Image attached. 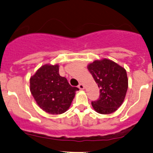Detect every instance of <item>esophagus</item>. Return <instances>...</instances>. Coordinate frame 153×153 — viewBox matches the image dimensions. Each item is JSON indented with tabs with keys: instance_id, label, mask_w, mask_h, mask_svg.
<instances>
[{
	"instance_id": "1",
	"label": "esophagus",
	"mask_w": 153,
	"mask_h": 153,
	"mask_svg": "<svg viewBox=\"0 0 153 153\" xmlns=\"http://www.w3.org/2000/svg\"><path fill=\"white\" fill-rule=\"evenodd\" d=\"M78 88L80 89V90H84V84H81V83H80V84H78Z\"/></svg>"
}]
</instances>
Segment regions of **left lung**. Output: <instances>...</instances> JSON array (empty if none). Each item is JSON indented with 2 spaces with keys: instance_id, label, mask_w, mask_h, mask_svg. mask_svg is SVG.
<instances>
[{
  "instance_id": "8db88e82",
  "label": "left lung",
  "mask_w": 153,
  "mask_h": 153,
  "mask_svg": "<svg viewBox=\"0 0 153 153\" xmlns=\"http://www.w3.org/2000/svg\"><path fill=\"white\" fill-rule=\"evenodd\" d=\"M98 84L99 98L92 102V106L99 114H109L120 108L128 89L126 71L112 60H95L87 66Z\"/></svg>"
}]
</instances>
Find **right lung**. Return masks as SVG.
Segmentation results:
<instances>
[{"label":"right lung","mask_w":153,"mask_h":153,"mask_svg":"<svg viewBox=\"0 0 153 153\" xmlns=\"http://www.w3.org/2000/svg\"><path fill=\"white\" fill-rule=\"evenodd\" d=\"M31 94L39 107L51 114H60L70 107L78 87L59 74L58 65H44L30 79Z\"/></svg>","instance_id":"1"}]
</instances>
